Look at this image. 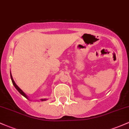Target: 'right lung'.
Listing matches in <instances>:
<instances>
[{"mask_svg": "<svg viewBox=\"0 0 129 129\" xmlns=\"http://www.w3.org/2000/svg\"><path fill=\"white\" fill-rule=\"evenodd\" d=\"M10 76H11V81H12L13 84V85H14V87H15L16 89H17V91H18L20 93V94H21L22 96H24L25 98H26V99H28V96L26 95L25 93L23 92V91H22V90L21 89H20V88H19V87L18 86H17V85H16V84L15 83V82H14V80H13V78L12 75H11V72H10ZM28 100H29V99H28ZM46 100H47V99H46V98H45V99H41V101H46Z\"/></svg>", "mask_w": 129, "mask_h": 129, "instance_id": "add662e5", "label": "right lung"}]
</instances>
